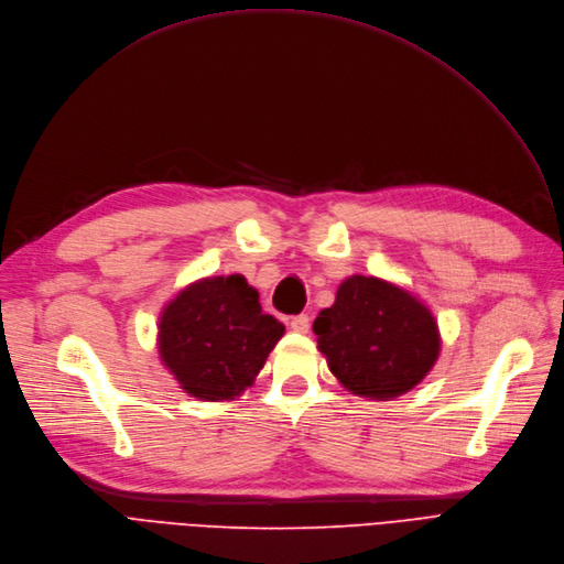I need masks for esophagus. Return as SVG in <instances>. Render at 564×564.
<instances>
[{
	"instance_id": "1",
	"label": "esophagus",
	"mask_w": 564,
	"mask_h": 564,
	"mask_svg": "<svg viewBox=\"0 0 564 564\" xmlns=\"http://www.w3.org/2000/svg\"><path fill=\"white\" fill-rule=\"evenodd\" d=\"M289 326H291V330H296V333H307L310 330V317H307V314H296V317H291Z\"/></svg>"
}]
</instances>
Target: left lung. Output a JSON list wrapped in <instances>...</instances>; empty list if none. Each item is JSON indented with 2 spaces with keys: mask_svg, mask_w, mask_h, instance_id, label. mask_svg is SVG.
<instances>
[{
  "mask_svg": "<svg viewBox=\"0 0 564 564\" xmlns=\"http://www.w3.org/2000/svg\"><path fill=\"white\" fill-rule=\"evenodd\" d=\"M312 330L335 379L368 400H393L412 391L442 349L431 307L410 289L375 275L347 278Z\"/></svg>",
  "mask_w": 564,
  "mask_h": 564,
  "instance_id": "1",
  "label": "left lung"
}]
</instances>
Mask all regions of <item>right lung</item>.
Returning <instances> with one entry per match:
<instances>
[{
	"label": "right lung",
	"mask_w": 564,
	"mask_h": 564,
	"mask_svg": "<svg viewBox=\"0 0 564 564\" xmlns=\"http://www.w3.org/2000/svg\"><path fill=\"white\" fill-rule=\"evenodd\" d=\"M156 328L164 368L180 389L206 402L234 400L250 389L284 335L242 275L200 278L180 289Z\"/></svg>",
	"instance_id": "obj_1"
}]
</instances>
